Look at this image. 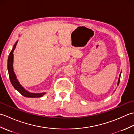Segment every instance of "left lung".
<instances>
[{
	"label": "left lung",
	"instance_id": "left-lung-1",
	"mask_svg": "<svg viewBox=\"0 0 134 134\" xmlns=\"http://www.w3.org/2000/svg\"><path fill=\"white\" fill-rule=\"evenodd\" d=\"M120 76H121V73L120 75H119V81H118V85H119V83H120Z\"/></svg>",
	"mask_w": 134,
	"mask_h": 134
}]
</instances>
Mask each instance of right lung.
<instances>
[{
	"label": "right lung",
	"instance_id": "1",
	"mask_svg": "<svg viewBox=\"0 0 134 134\" xmlns=\"http://www.w3.org/2000/svg\"><path fill=\"white\" fill-rule=\"evenodd\" d=\"M17 44V42L14 45V47L13 48L12 51H11L9 56H8V63H7V68H8V75H9L10 80L11 84L15 89L18 91V92L21 94L25 97H30V98H37V97H41L43 96L45 93H30L29 92H27L25 89H24L21 85L19 84V82L16 79L15 74H14L13 71V52L14 50L15 49L16 45Z\"/></svg>",
	"mask_w": 134,
	"mask_h": 134
}]
</instances>
